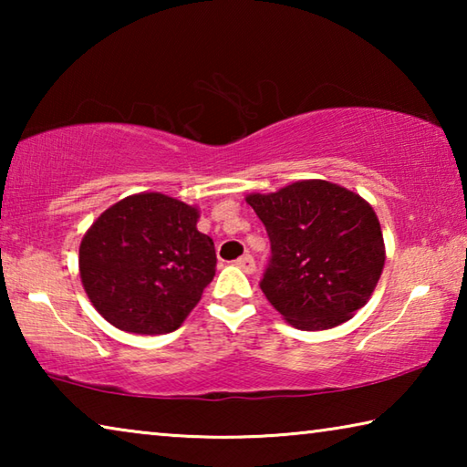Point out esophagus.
<instances>
[{
    "mask_svg": "<svg viewBox=\"0 0 467 467\" xmlns=\"http://www.w3.org/2000/svg\"><path fill=\"white\" fill-rule=\"evenodd\" d=\"M236 267H241L244 274H253L255 272V259H253L251 255H243L236 259Z\"/></svg>",
    "mask_w": 467,
    "mask_h": 467,
    "instance_id": "obj_1",
    "label": "esophagus"
}]
</instances>
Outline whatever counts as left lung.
I'll use <instances>...</instances> for the list:
<instances>
[{
  "label": "left lung",
  "mask_w": 467,
  "mask_h": 467,
  "mask_svg": "<svg viewBox=\"0 0 467 467\" xmlns=\"http://www.w3.org/2000/svg\"><path fill=\"white\" fill-rule=\"evenodd\" d=\"M272 257L259 282L290 326L331 329L373 295L385 265L375 210L350 189L321 179L296 181L275 193H251Z\"/></svg>",
  "instance_id": "8db88e82"
}]
</instances>
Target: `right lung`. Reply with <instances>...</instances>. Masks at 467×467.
Instances as JSON below:
<instances>
[{"label":"right lung","mask_w":467,"mask_h":467,"mask_svg":"<svg viewBox=\"0 0 467 467\" xmlns=\"http://www.w3.org/2000/svg\"><path fill=\"white\" fill-rule=\"evenodd\" d=\"M200 212L175 197L138 193L94 220L80 244V278L102 317L121 331L169 334L216 274V249L197 231Z\"/></svg>","instance_id":"1"}]
</instances>
